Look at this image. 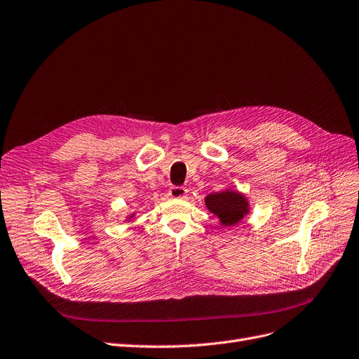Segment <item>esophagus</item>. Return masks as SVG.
<instances>
[{
  "label": "esophagus",
  "mask_w": 359,
  "mask_h": 359,
  "mask_svg": "<svg viewBox=\"0 0 359 359\" xmlns=\"http://www.w3.org/2000/svg\"><path fill=\"white\" fill-rule=\"evenodd\" d=\"M168 195L171 198H186V195H188V189L183 188V186H171L168 189Z\"/></svg>",
  "instance_id": "1"
}]
</instances>
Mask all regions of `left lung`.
<instances>
[{
    "label": "left lung",
    "instance_id": "8db88e82",
    "mask_svg": "<svg viewBox=\"0 0 359 359\" xmlns=\"http://www.w3.org/2000/svg\"><path fill=\"white\" fill-rule=\"evenodd\" d=\"M205 205L214 215L220 218L223 226L238 224L249 211L246 198L242 194L230 189L210 194L205 198Z\"/></svg>",
    "mask_w": 359,
    "mask_h": 359
}]
</instances>
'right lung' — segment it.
<instances>
[{"label":"right lung","instance_id":"1","mask_svg":"<svg viewBox=\"0 0 359 359\" xmlns=\"http://www.w3.org/2000/svg\"><path fill=\"white\" fill-rule=\"evenodd\" d=\"M130 217H132V215H130Z\"/></svg>","mask_w":359,"mask_h":359}]
</instances>
